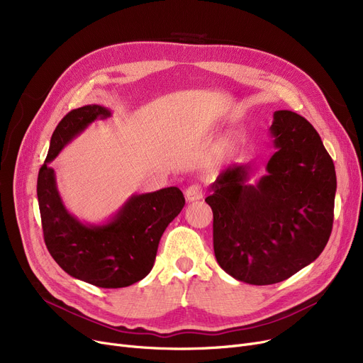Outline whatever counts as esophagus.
<instances>
[{"mask_svg": "<svg viewBox=\"0 0 363 363\" xmlns=\"http://www.w3.org/2000/svg\"><path fill=\"white\" fill-rule=\"evenodd\" d=\"M185 199H186V201H189V203L201 200V199H203V189H201V186L197 185V184L189 185V186L185 189Z\"/></svg>", "mask_w": 363, "mask_h": 363, "instance_id": "esophagus-1", "label": "esophagus"}]
</instances>
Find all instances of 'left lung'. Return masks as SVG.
<instances>
[{
    "instance_id": "1",
    "label": "left lung",
    "mask_w": 363,
    "mask_h": 363,
    "mask_svg": "<svg viewBox=\"0 0 363 363\" xmlns=\"http://www.w3.org/2000/svg\"><path fill=\"white\" fill-rule=\"evenodd\" d=\"M269 130L275 152L266 175L249 184V164L230 166L206 197L219 266L252 285L281 282L311 264L334 219L335 167L319 133L290 110H277Z\"/></svg>"
}]
</instances>
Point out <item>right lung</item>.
Here are the masks:
<instances>
[{"label":"right lung","mask_w":363,"mask_h":363,"mask_svg":"<svg viewBox=\"0 0 363 363\" xmlns=\"http://www.w3.org/2000/svg\"><path fill=\"white\" fill-rule=\"evenodd\" d=\"M110 114V108L100 104L66 114L52 132L45 163L38 174L36 193L44 240L57 264L76 279L101 289H122L150 274L159 241L181 213L185 199L177 186L133 194L103 223L82 222L67 211L50 163L92 122Z\"/></svg>","instance_id":"add662e5"}]
</instances>
